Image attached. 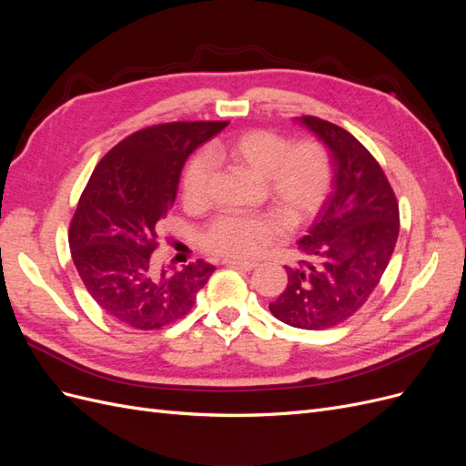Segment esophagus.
I'll use <instances>...</instances> for the list:
<instances>
[{
	"label": "esophagus",
	"mask_w": 466,
	"mask_h": 466,
	"mask_svg": "<svg viewBox=\"0 0 466 466\" xmlns=\"http://www.w3.org/2000/svg\"><path fill=\"white\" fill-rule=\"evenodd\" d=\"M223 264H228V266H231V268H237V270H245V272L255 270V268L258 266L257 262H250V260H235V258L223 260Z\"/></svg>",
	"instance_id": "esophagus-1"
}]
</instances>
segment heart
<instances>
[{"label": "heart", "instance_id": "heart-1", "mask_svg": "<svg viewBox=\"0 0 466 466\" xmlns=\"http://www.w3.org/2000/svg\"><path fill=\"white\" fill-rule=\"evenodd\" d=\"M214 161H228L264 180L266 198L291 225H299L320 208L330 188L332 163L320 144H293L268 130H250L209 149ZM211 161L194 157L182 178V196L188 204H202L208 196ZM284 237V225L270 216L223 214L208 223L202 243L208 250L229 258H252Z\"/></svg>", "mask_w": 466, "mask_h": 466}]
</instances>
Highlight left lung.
I'll return each instance as SVG.
<instances>
[{"label":"left lung","instance_id":"left-lung-1","mask_svg":"<svg viewBox=\"0 0 466 466\" xmlns=\"http://www.w3.org/2000/svg\"><path fill=\"white\" fill-rule=\"evenodd\" d=\"M329 149L332 192L298 245L303 260L288 266V288L272 315L295 329L336 327L368 301L399 238V202L358 139L317 116L295 118Z\"/></svg>","mask_w":466,"mask_h":466}]
</instances>
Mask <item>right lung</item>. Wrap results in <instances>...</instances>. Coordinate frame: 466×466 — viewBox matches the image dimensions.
Here are the masks:
<instances>
[{
	"label": "right lung",
	"mask_w": 466,
	"mask_h": 466,
	"mask_svg": "<svg viewBox=\"0 0 466 466\" xmlns=\"http://www.w3.org/2000/svg\"><path fill=\"white\" fill-rule=\"evenodd\" d=\"M228 122H168L128 136L95 167L69 225L83 286L115 320L137 330L185 317L216 268L196 260L155 270L157 225L173 208L188 155Z\"/></svg>",
	"instance_id": "right-lung-1"
}]
</instances>
